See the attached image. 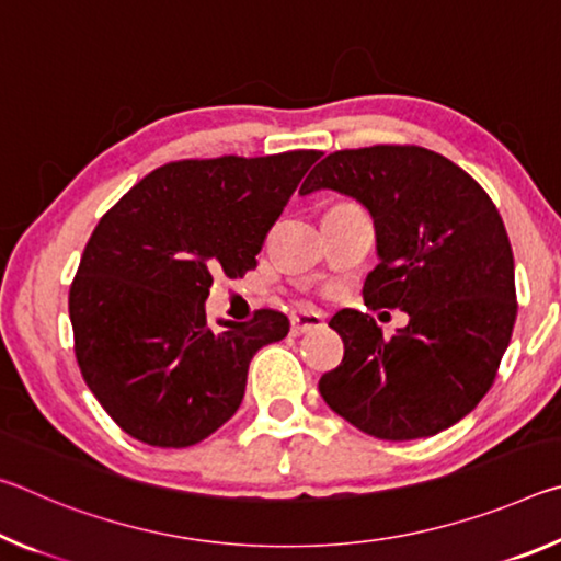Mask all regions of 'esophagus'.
<instances>
[{"label": "esophagus", "instance_id": "34e87169", "mask_svg": "<svg viewBox=\"0 0 561 561\" xmlns=\"http://www.w3.org/2000/svg\"><path fill=\"white\" fill-rule=\"evenodd\" d=\"M324 327V317L319 311H299V314L291 317V334L301 336L309 334V331Z\"/></svg>", "mask_w": 561, "mask_h": 561}]
</instances>
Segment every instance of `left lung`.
Returning a JSON list of instances; mask_svg holds the SVG:
<instances>
[{"mask_svg": "<svg viewBox=\"0 0 561 561\" xmlns=\"http://www.w3.org/2000/svg\"><path fill=\"white\" fill-rule=\"evenodd\" d=\"M336 190L368 207L381 262L364 282L368 309H403L383 339L371 314L344 309L329 327L341 364L321 376L331 411L381 440L450 428L495 383L517 319L515 257L495 203L460 165L421 146L329 153L301 195Z\"/></svg>", "mask_w": 561, "mask_h": 561, "instance_id": "8db88e82", "label": "left lung"}]
</instances>
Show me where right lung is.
<instances>
[{"label": "right lung", "mask_w": 561, "mask_h": 561, "mask_svg": "<svg viewBox=\"0 0 561 561\" xmlns=\"http://www.w3.org/2000/svg\"><path fill=\"white\" fill-rule=\"evenodd\" d=\"M321 150L175 160L133 185L91 232L69 289L73 354L121 431L187 448L230 421L247 368L289 334L282 311L207 327L215 274L237 279Z\"/></svg>", "instance_id": "1"}]
</instances>
